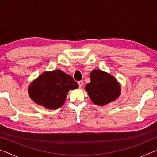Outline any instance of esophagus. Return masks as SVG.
I'll return each instance as SVG.
<instances>
[{"mask_svg":"<svg viewBox=\"0 0 157 157\" xmlns=\"http://www.w3.org/2000/svg\"><path fill=\"white\" fill-rule=\"evenodd\" d=\"M78 84H79V88H82V86H83V84H84V82H83V81H79L78 82Z\"/></svg>","mask_w":157,"mask_h":157,"instance_id":"34e87169","label":"esophagus"}]
</instances>
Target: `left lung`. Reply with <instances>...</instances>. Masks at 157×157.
Returning <instances> with one entry per match:
<instances>
[{
  "mask_svg": "<svg viewBox=\"0 0 157 157\" xmlns=\"http://www.w3.org/2000/svg\"><path fill=\"white\" fill-rule=\"evenodd\" d=\"M89 77L91 82L85 86V90L95 105L105 106L114 102L120 96L121 84L111 74L94 69Z\"/></svg>",
  "mask_w": 157,
  "mask_h": 157,
  "instance_id": "obj_1",
  "label": "left lung"
}]
</instances>
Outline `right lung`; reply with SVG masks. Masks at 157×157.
<instances>
[{"label":"right lung","mask_w":157,"mask_h":157,"mask_svg":"<svg viewBox=\"0 0 157 157\" xmlns=\"http://www.w3.org/2000/svg\"><path fill=\"white\" fill-rule=\"evenodd\" d=\"M72 77L57 69L45 71L29 84V96L36 104L48 109L62 107L70 90L78 89Z\"/></svg>","instance_id":"right-lung-1"}]
</instances>
